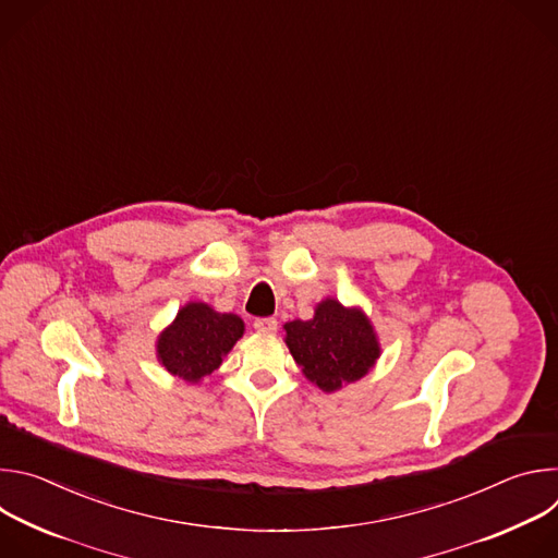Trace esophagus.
Listing matches in <instances>:
<instances>
[{"label":"esophagus","instance_id":"esophagus-1","mask_svg":"<svg viewBox=\"0 0 558 558\" xmlns=\"http://www.w3.org/2000/svg\"><path fill=\"white\" fill-rule=\"evenodd\" d=\"M254 329H256L258 333H267V336H271V333H276V331H278V323L274 320V317H258V320L254 323Z\"/></svg>","mask_w":558,"mask_h":558}]
</instances>
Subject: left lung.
Instances as JSON below:
<instances>
[{"label":"left lung","mask_w":558,"mask_h":558,"mask_svg":"<svg viewBox=\"0 0 558 558\" xmlns=\"http://www.w3.org/2000/svg\"><path fill=\"white\" fill-rule=\"evenodd\" d=\"M284 333L302 375L325 392L362 379L381 355L368 315L336 298L317 302L311 320L287 323Z\"/></svg>","instance_id":"obj_1"}]
</instances>
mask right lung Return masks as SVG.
<instances>
[{"label": "right lung", "instance_id": "obj_1", "mask_svg": "<svg viewBox=\"0 0 558 558\" xmlns=\"http://www.w3.org/2000/svg\"><path fill=\"white\" fill-rule=\"evenodd\" d=\"M245 323L207 302H187L156 338V360L179 379L198 384L211 375L243 338Z\"/></svg>", "mask_w": 558, "mask_h": 558}]
</instances>
